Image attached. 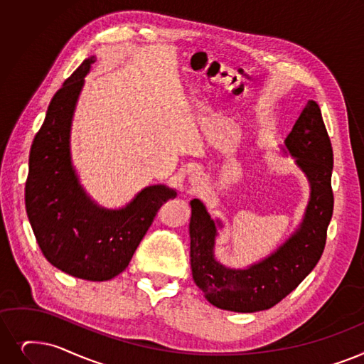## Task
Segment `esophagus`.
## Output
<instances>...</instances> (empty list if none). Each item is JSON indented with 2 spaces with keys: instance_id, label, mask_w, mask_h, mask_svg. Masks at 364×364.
Returning a JSON list of instances; mask_svg holds the SVG:
<instances>
[{
  "instance_id": "1",
  "label": "esophagus",
  "mask_w": 364,
  "mask_h": 364,
  "mask_svg": "<svg viewBox=\"0 0 364 364\" xmlns=\"http://www.w3.org/2000/svg\"><path fill=\"white\" fill-rule=\"evenodd\" d=\"M202 180H203V177L200 176V173H193V176L191 177V183L193 184V186H196V184H199V183H202Z\"/></svg>"
}]
</instances>
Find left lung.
<instances>
[{
  "mask_svg": "<svg viewBox=\"0 0 364 364\" xmlns=\"http://www.w3.org/2000/svg\"><path fill=\"white\" fill-rule=\"evenodd\" d=\"M286 147L311 183V199L302 225L269 257L248 269H229L214 259L217 226L199 199L191 218V266L196 286L210 304L233 312L269 309L291 293L318 263L333 214L331 169L333 149L320 107L308 101L286 138Z\"/></svg>",
  "mask_w": 364,
  "mask_h": 364,
  "instance_id": "left-lung-1",
  "label": "left lung"
}]
</instances>
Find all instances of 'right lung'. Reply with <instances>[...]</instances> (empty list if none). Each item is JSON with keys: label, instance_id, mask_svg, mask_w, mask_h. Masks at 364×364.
Returning a JSON list of instances; mask_svg holds the SVG:
<instances>
[{"label": "right lung", "instance_id": "add662e5", "mask_svg": "<svg viewBox=\"0 0 364 364\" xmlns=\"http://www.w3.org/2000/svg\"><path fill=\"white\" fill-rule=\"evenodd\" d=\"M95 58L86 59L55 93L29 153L25 207L44 257L87 281L112 279L128 267L159 208L177 193L150 186L122 210L95 205L78 184L70 157L71 119Z\"/></svg>", "mask_w": 364, "mask_h": 364}]
</instances>
